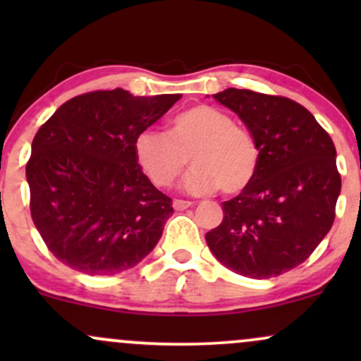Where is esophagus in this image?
Instances as JSON below:
<instances>
[{
  "instance_id": "1",
  "label": "esophagus",
  "mask_w": 361,
  "mask_h": 361,
  "mask_svg": "<svg viewBox=\"0 0 361 361\" xmlns=\"http://www.w3.org/2000/svg\"><path fill=\"white\" fill-rule=\"evenodd\" d=\"M190 207H192V202L188 200H173V209L178 210V212L190 209Z\"/></svg>"
}]
</instances>
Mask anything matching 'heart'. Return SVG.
<instances>
[{
  "label": "heart",
  "mask_w": 361,
  "mask_h": 361,
  "mask_svg": "<svg viewBox=\"0 0 361 361\" xmlns=\"http://www.w3.org/2000/svg\"><path fill=\"white\" fill-rule=\"evenodd\" d=\"M134 156L151 183L171 186L186 163L193 168L183 188L192 195L246 190L258 171L259 152L246 128L210 105H193L169 122L168 132L142 130L134 140Z\"/></svg>",
  "instance_id": "1"
}]
</instances>
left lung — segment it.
<instances>
[{
	"label": "left lung",
	"instance_id": "1",
	"mask_svg": "<svg viewBox=\"0 0 361 361\" xmlns=\"http://www.w3.org/2000/svg\"><path fill=\"white\" fill-rule=\"evenodd\" d=\"M251 132L255 180L222 204L221 226L205 234L224 267L271 279L312 255L334 222L341 192L336 147L307 109L283 97L227 88L214 94Z\"/></svg>",
	"mask_w": 361,
	"mask_h": 361
}]
</instances>
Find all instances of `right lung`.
<instances>
[{
	"label": "right lung",
	"instance_id": "obj_1",
	"mask_svg": "<svg viewBox=\"0 0 361 361\" xmlns=\"http://www.w3.org/2000/svg\"><path fill=\"white\" fill-rule=\"evenodd\" d=\"M180 98L91 91L39 128L27 164L30 212L49 251L69 268L117 275L154 250L171 198L139 168L134 140Z\"/></svg>",
	"mask_w": 361,
	"mask_h": 361
}]
</instances>
